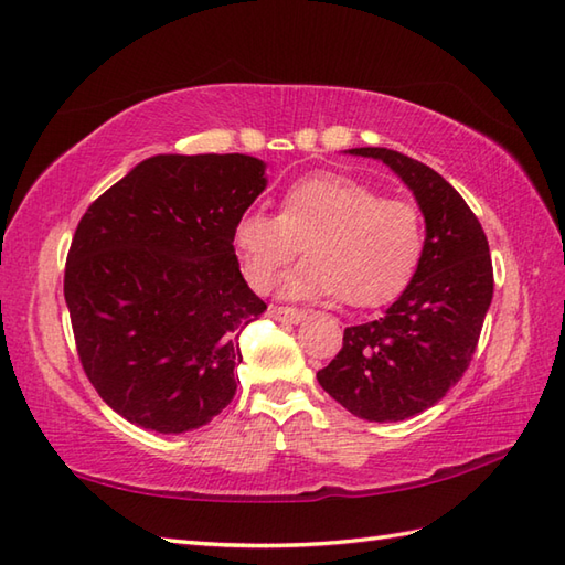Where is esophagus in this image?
Masks as SVG:
<instances>
[{"instance_id":"34e87169","label":"esophagus","mask_w":565,"mask_h":565,"mask_svg":"<svg viewBox=\"0 0 565 565\" xmlns=\"http://www.w3.org/2000/svg\"><path fill=\"white\" fill-rule=\"evenodd\" d=\"M268 315H270L273 319L290 321V323H299V321H302V319L307 317V311H302V309H295V307H275V305H270V307H268Z\"/></svg>"}]
</instances>
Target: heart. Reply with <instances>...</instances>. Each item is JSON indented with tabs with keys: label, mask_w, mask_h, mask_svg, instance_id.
<instances>
[{
	"label": "heart",
	"mask_w": 565,
	"mask_h": 565,
	"mask_svg": "<svg viewBox=\"0 0 565 565\" xmlns=\"http://www.w3.org/2000/svg\"><path fill=\"white\" fill-rule=\"evenodd\" d=\"M232 244L246 282L258 292L268 290L305 246L307 260L285 275L282 297H343L353 307H377L416 275L425 224L408 200L382 198L338 173H317L287 188L278 215L242 212Z\"/></svg>",
	"instance_id": "1"
}]
</instances>
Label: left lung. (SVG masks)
<instances>
[{"label": "left lung", "instance_id": "left-lung-1", "mask_svg": "<svg viewBox=\"0 0 565 565\" xmlns=\"http://www.w3.org/2000/svg\"><path fill=\"white\" fill-rule=\"evenodd\" d=\"M377 159L406 183L425 220V250L406 290L370 323L350 326L317 380L353 416L396 423L435 406L467 372L493 299L488 239L440 173L384 147L348 149Z\"/></svg>", "mask_w": 565, "mask_h": 565}]
</instances>
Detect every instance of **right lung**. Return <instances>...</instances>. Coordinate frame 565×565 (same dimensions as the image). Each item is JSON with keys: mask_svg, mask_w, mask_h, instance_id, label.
<instances>
[{"mask_svg": "<svg viewBox=\"0 0 565 565\" xmlns=\"http://www.w3.org/2000/svg\"><path fill=\"white\" fill-rule=\"evenodd\" d=\"M266 185L248 154H157L86 210L65 302L86 377L125 420L179 435L234 398L239 333L266 302L232 230Z\"/></svg>", "mask_w": 565, "mask_h": 565, "instance_id": "add662e5", "label": "right lung"}]
</instances>
